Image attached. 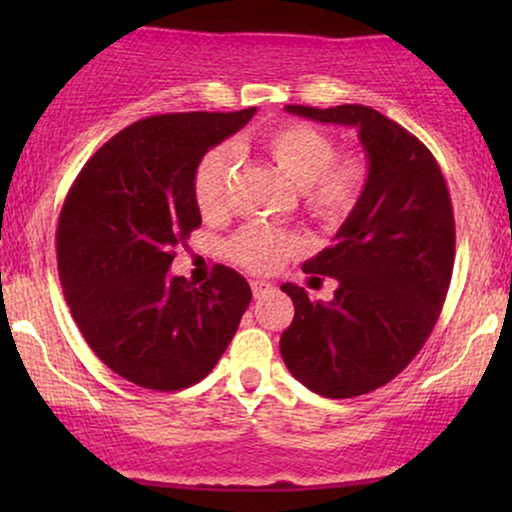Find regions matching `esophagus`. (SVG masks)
I'll return each instance as SVG.
<instances>
[{
    "label": "esophagus",
    "mask_w": 512,
    "mask_h": 512,
    "mask_svg": "<svg viewBox=\"0 0 512 512\" xmlns=\"http://www.w3.org/2000/svg\"><path fill=\"white\" fill-rule=\"evenodd\" d=\"M252 296L255 298H264V296H269V293H274V286L269 284V281H262V279H257V281H252Z\"/></svg>",
    "instance_id": "34e87169"
}]
</instances>
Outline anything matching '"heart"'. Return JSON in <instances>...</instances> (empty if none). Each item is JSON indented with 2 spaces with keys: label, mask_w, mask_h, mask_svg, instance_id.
Returning a JSON list of instances; mask_svg holds the SVG:
<instances>
[{
  "label": "heart",
  "mask_w": 512,
  "mask_h": 512,
  "mask_svg": "<svg viewBox=\"0 0 512 512\" xmlns=\"http://www.w3.org/2000/svg\"><path fill=\"white\" fill-rule=\"evenodd\" d=\"M257 144L264 158L298 187L303 211L320 226H342L366 195L370 180L366 156L356 151L337 156V144L322 129L284 122L269 127ZM233 166L236 154L231 146H214L199 158L192 192L204 219H221L228 211ZM298 252H303V240L296 233L267 226H248L228 240L231 260L255 274L276 272Z\"/></svg>",
  "instance_id": "b5f03b06"
}]
</instances>
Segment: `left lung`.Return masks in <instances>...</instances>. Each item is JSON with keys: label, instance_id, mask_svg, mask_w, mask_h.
<instances>
[{"label": "left lung", "instance_id": "8db88e82", "mask_svg": "<svg viewBox=\"0 0 512 512\" xmlns=\"http://www.w3.org/2000/svg\"><path fill=\"white\" fill-rule=\"evenodd\" d=\"M315 122L356 127L370 180L332 248L305 274L339 281L334 301H310L296 284L281 358L322 397L349 399L397 378L436 327L455 262V219L438 161L414 134L368 105H286Z\"/></svg>", "mask_w": 512, "mask_h": 512}]
</instances>
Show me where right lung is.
Wrapping results in <instances>:
<instances>
[{
    "label": "right lung",
    "instance_id": "right-lung-1",
    "mask_svg": "<svg viewBox=\"0 0 512 512\" xmlns=\"http://www.w3.org/2000/svg\"><path fill=\"white\" fill-rule=\"evenodd\" d=\"M238 113H166L108 139L76 175L57 223V269L74 322L129 383L175 392L207 378L252 291L216 264L204 286L170 276L175 248L202 226L192 178L211 146L250 122Z\"/></svg>",
    "mask_w": 512,
    "mask_h": 512
}]
</instances>
